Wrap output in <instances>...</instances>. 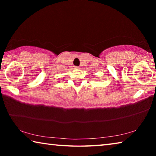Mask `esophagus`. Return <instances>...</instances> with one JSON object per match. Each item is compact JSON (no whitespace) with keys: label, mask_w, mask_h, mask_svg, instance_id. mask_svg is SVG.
I'll return each instance as SVG.
<instances>
[{"label":"esophagus","mask_w":156,"mask_h":156,"mask_svg":"<svg viewBox=\"0 0 156 156\" xmlns=\"http://www.w3.org/2000/svg\"><path fill=\"white\" fill-rule=\"evenodd\" d=\"M75 69H80V67H75Z\"/></svg>","instance_id":"obj_1"}]
</instances>
